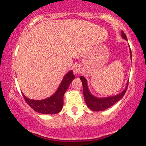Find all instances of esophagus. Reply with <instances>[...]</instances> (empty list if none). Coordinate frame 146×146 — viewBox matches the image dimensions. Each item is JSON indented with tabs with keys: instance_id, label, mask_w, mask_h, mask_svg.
<instances>
[{
	"instance_id": "esophagus-1",
	"label": "esophagus",
	"mask_w": 146,
	"mask_h": 146,
	"mask_svg": "<svg viewBox=\"0 0 146 146\" xmlns=\"http://www.w3.org/2000/svg\"><path fill=\"white\" fill-rule=\"evenodd\" d=\"M73 71L75 75H79L82 72V67L79 64H75L73 67Z\"/></svg>"
}]
</instances>
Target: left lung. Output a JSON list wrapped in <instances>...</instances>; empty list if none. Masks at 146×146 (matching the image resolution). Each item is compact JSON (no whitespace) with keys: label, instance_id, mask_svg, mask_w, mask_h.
I'll list each match as a JSON object with an SVG mask.
<instances>
[{"label":"left lung","instance_id":"1","mask_svg":"<svg viewBox=\"0 0 146 146\" xmlns=\"http://www.w3.org/2000/svg\"><path fill=\"white\" fill-rule=\"evenodd\" d=\"M121 35H122V37L124 39L127 40L126 35L123 32V31L121 32ZM130 54L131 58V49ZM80 79L83 84V90H84L85 101H86V103L87 106H88V108L92 110H93V111H102V110H106L115 104L116 102L120 100L123 97V96L125 95V92L127 91V86H128V83H127L125 89L123 90V92L119 94L118 95L114 96L104 98H100L94 96L90 93L89 89H88V84H87V80L84 77L81 76Z\"/></svg>","mask_w":146,"mask_h":146}]
</instances>
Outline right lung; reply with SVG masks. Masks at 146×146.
I'll return each mask as SVG.
<instances>
[{
  "instance_id": "1",
  "label": "right lung",
  "mask_w": 146,
  "mask_h": 146,
  "mask_svg": "<svg viewBox=\"0 0 146 146\" xmlns=\"http://www.w3.org/2000/svg\"><path fill=\"white\" fill-rule=\"evenodd\" d=\"M75 79L73 71L69 72L64 75L62 82L56 92L52 96L41 100H35L27 98L23 94V96L25 102L33 110L39 113L46 114H53L58 113L63 106V96L67 90L70 84Z\"/></svg>"
}]
</instances>
